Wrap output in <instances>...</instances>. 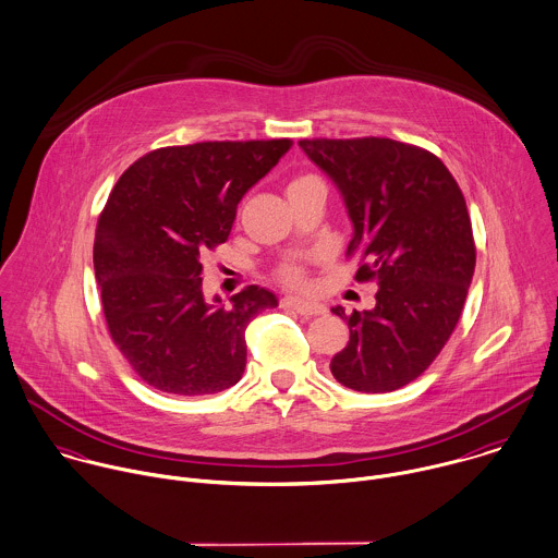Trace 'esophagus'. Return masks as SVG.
<instances>
[{
    "label": "esophagus",
    "mask_w": 558,
    "mask_h": 558,
    "mask_svg": "<svg viewBox=\"0 0 558 558\" xmlns=\"http://www.w3.org/2000/svg\"><path fill=\"white\" fill-rule=\"evenodd\" d=\"M282 308L295 311V313H300L304 317H315V315H324L326 313L324 304L313 302V300H302V298H284L282 300Z\"/></svg>",
    "instance_id": "34e87169"
}]
</instances>
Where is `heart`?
<instances>
[{
  "instance_id": "b5f03b06",
  "label": "heart",
  "mask_w": 558,
  "mask_h": 558,
  "mask_svg": "<svg viewBox=\"0 0 558 558\" xmlns=\"http://www.w3.org/2000/svg\"><path fill=\"white\" fill-rule=\"evenodd\" d=\"M308 178H313V175H298V178H293L291 182H289V186L291 184H298V182H302V180H308ZM276 276H278V280L282 282V284H287V287H306V280H308V276H306V265L302 263V260H284L280 267H278V271H276Z\"/></svg>"
}]
</instances>
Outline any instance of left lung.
Masks as SVG:
<instances>
[{
  "label": "left lung",
  "mask_w": 558,
  "mask_h": 558,
  "mask_svg": "<svg viewBox=\"0 0 558 558\" xmlns=\"http://www.w3.org/2000/svg\"><path fill=\"white\" fill-rule=\"evenodd\" d=\"M339 186L359 256V282H378L376 306L345 315L350 341L330 372L348 389L387 393L420 378L454 332L476 267L463 191L433 151L383 136L302 138Z\"/></svg>",
  "instance_id": "8db88e82"
}]
</instances>
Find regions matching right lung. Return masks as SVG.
Returning a JSON list of instances; mask_svg holds the SVG:
<instances>
[{
	"label": "right lung",
	"instance_id": "add662e5",
	"mask_svg": "<svg viewBox=\"0 0 558 558\" xmlns=\"http://www.w3.org/2000/svg\"><path fill=\"white\" fill-rule=\"evenodd\" d=\"M291 138L154 149L117 180L97 219L93 265L110 339L156 391L208 396L245 372V328L278 298L256 284L206 302L199 256L228 241L236 206Z\"/></svg>",
	"mask_w": 558,
	"mask_h": 558
}]
</instances>
